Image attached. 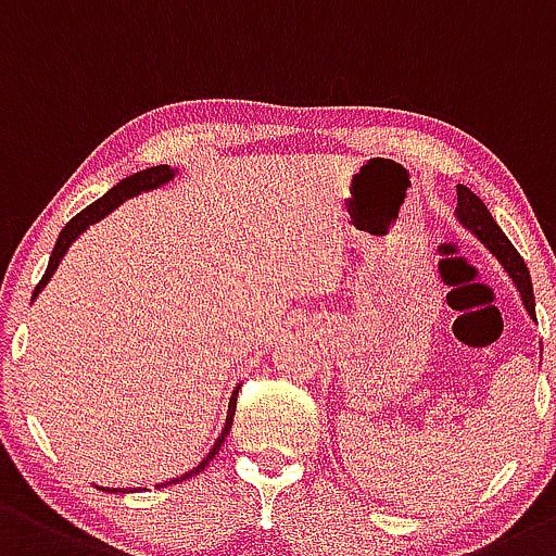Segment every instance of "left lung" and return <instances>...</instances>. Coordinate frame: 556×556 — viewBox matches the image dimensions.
Listing matches in <instances>:
<instances>
[{
    "mask_svg": "<svg viewBox=\"0 0 556 556\" xmlns=\"http://www.w3.org/2000/svg\"><path fill=\"white\" fill-rule=\"evenodd\" d=\"M458 220L466 226L475 237L482 239L490 248V253L501 261V266L509 271V277L517 285L519 295H522L525 308H528L530 317H535V298H533V282H530V271L525 266L522 255L514 250V244L506 239V233L501 231V226L495 224L490 210L484 207V202L477 194H471L466 186H458Z\"/></svg>",
    "mask_w": 556,
    "mask_h": 556,
    "instance_id": "1",
    "label": "left lung"
}]
</instances>
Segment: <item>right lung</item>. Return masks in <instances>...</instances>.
<instances>
[{"mask_svg":"<svg viewBox=\"0 0 556 556\" xmlns=\"http://www.w3.org/2000/svg\"><path fill=\"white\" fill-rule=\"evenodd\" d=\"M173 175H175V170H170V165H156V167H149V170H140V173H136V175H130V178L119 180V184H116L114 189H111V191H106V194H103L101 200H98V202H92L90 207H85V210H81V213L74 215V218L68 220L66 226H63V231L58 233V242H55V248H52V255H50V263H47V271H45V277L39 279V285H37V288H34V298H37L39 290H42L45 285L50 282L52 271H55V268H58V263H61L63 255H66L68 244H72L74 239H77L79 233L87 229V226H90V224H96V220H101L103 215L111 213V210L116 207V204H122V202H125V200H130V197L140 194V191H149V189H156V186L167 184V180H173ZM233 407H237V391H233V396H231V402H229V416H226V426H224V431H220V437H218V440H215V445L210 447L207 458H204L202 464L197 466V469L186 471V475H180L178 479H170V484H175V482H184V479L194 477L197 471H202L204 466H207L210 460L215 458V453H218L220 445H224L226 434H229V431H231ZM114 493H119V490H114Z\"/></svg>","mask_w":556,"mask_h":556,"instance_id":"obj_1","label":"right lung"}]
</instances>
